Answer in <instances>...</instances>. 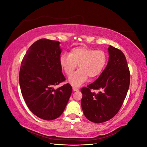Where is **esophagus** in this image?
<instances>
[{"mask_svg": "<svg viewBox=\"0 0 147 147\" xmlns=\"http://www.w3.org/2000/svg\"><path fill=\"white\" fill-rule=\"evenodd\" d=\"M72 89H73V90H74V91H78V90H79V89H78V88L75 87V86H73V87H72Z\"/></svg>", "mask_w": 147, "mask_h": 147, "instance_id": "esophagus-1", "label": "esophagus"}]
</instances>
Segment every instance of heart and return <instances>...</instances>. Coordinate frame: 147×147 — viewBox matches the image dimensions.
<instances>
[{
  "label": "heart",
  "instance_id": "obj_1",
  "mask_svg": "<svg viewBox=\"0 0 147 147\" xmlns=\"http://www.w3.org/2000/svg\"><path fill=\"white\" fill-rule=\"evenodd\" d=\"M108 57L103 50H96L88 47H78L72 48L69 53L60 57L59 63L66 75L70 77L76 69H79L69 79L74 86H79L85 82L88 77L94 78L102 72L107 63Z\"/></svg>",
  "mask_w": 147,
  "mask_h": 147
}]
</instances>
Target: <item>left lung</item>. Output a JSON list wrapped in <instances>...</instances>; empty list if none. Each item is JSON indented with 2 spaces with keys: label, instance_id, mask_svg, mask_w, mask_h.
<instances>
[{
  "label": "left lung",
  "instance_id": "1",
  "mask_svg": "<svg viewBox=\"0 0 147 147\" xmlns=\"http://www.w3.org/2000/svg\"><path fill=\"white\" fill-rule=\"evenodd\" d=\"M107 65L95 82L83 87L82 108L90 121L104 123L119 112L130 84V72L126 57L119 49L110 45ZM91 89L100 90L99 93Z\"/></svg>",
  "mask_w": 147,
  "mask_h": 147
}]
</instances>
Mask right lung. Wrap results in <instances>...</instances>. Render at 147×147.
Segmentation results:
<instances>
[{"instance_id": "add662e5", "label": "right lung", "mask_w": 147, "mask_h": 147, "mask_svg": "<svg viewBox=\"0 0 147 147\" xmlns=\"http://www.w3.org/2000/svg\"><path fill=\"white\" fill-rule=\"evenodd\" d=\"M60 42L42 38L26 51L20 70V85L26 105L38 118L52 120L58 118L72 94L69 83L57 89L65 80L59 59Z\"/></svg>"}]
</instances>
